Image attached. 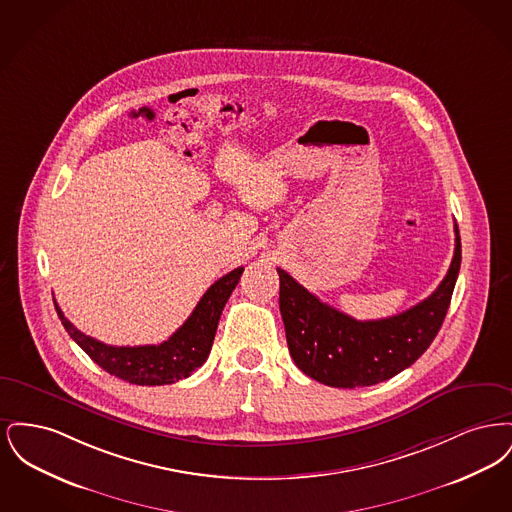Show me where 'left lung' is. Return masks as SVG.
<instances>
[{
    "instance_id": "left-lung-1",
    "label": "left lung",
    "mask_w": 512,
    "mask_h": 512,
    "mask_svg": "<svg viewBox=\"0 0 512 512\" xmlns=\"http://www.w3.org/2000/svg\"><path fill=\"white\" fill-rule=\"evenodd\" d=\"M461 268V236L438 290L411 309L380 320H355L322 303L278 268L280 313L293 363L332 388H365L409 368L438 336Z\"/></svg>"
}]
</instances>
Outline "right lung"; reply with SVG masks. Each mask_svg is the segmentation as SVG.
I'll return each mask as SVG.
<instances>
[{
	"mask_svg": "<svg viewBox=\"0 0 512 512\" xmlns=\"http://www.w3.org/2000/svg\"><path fill=\"white\" fill-rule=\"evenodd\" d=\"M244 267L219 278L195 305L194 313L159 345L117 347L82 334L55 303L61 324L82 351L109 374L136 386H165L188 378L195 368L205 363L217 334L219 318L228 297L240 282Z\"/></svg>",
	"mask_w": 512,
	"mask_h": 512,
	"instance_id": "obj_1",
	"label": "right lung"
}]
</instances>
